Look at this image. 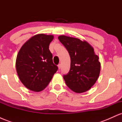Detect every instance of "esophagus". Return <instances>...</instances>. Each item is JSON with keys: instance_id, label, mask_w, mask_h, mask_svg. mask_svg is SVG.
<instances>
[{"instance_id": "1", "label": "esophagus", "mask_w": 122, "mask_h": 122, "mask_svg": "<svg viewBox=\"0 0 122 122\" xmlns=\"http://www.w3.org/2000/svg\"><path fill=\"white\" fill-rule=\"evenodd\" d=\"M58 69H61V64H58Z\"/></svg>"}]
</instances>
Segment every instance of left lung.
<instances>
[{
  "instance_id": "8db88e82",
  "label": "left lung",
  "mask_w": 122,
  "mask_h": 122,
  "mask_svg": "<svg viewBox=\"0 0 122 122\" xmlns=\"http://www.w3.org/2000/svg\"><path fill=\"white\" fill-rule=\"evenodd\" d=\"M58 38L71 57L69 72L63 76L66 84L76 93L87 91L99 76L101 65L99 57L85 41L65 36H60Z\"/></svg>"
}]
</instances>
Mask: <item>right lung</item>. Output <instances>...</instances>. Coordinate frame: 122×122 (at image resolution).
Instances as JSON below:
<instances>
[{
    "instance_id": "1",
    "label": "right lung",
    "mask_w": 122,
    "mask_h": 122,
    "mask_svg": "<svg viewBox=\"0 0 122 122\" xmlns=\"http://www.w3.org/2000/svg\"><path fill=\"white\" fill-rule=\"evenodd\" d=\"M53 38L52 35H36L24 43L18 53L16 69L18 77L31 91L40 92L44 89L58 70L49 49Z\"/></svg>"
}]
</instances>
